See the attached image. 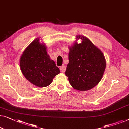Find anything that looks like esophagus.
I'll list each match as a JSON object with an SVG mask.
<instances>
[{
    "label": "esophagus",
    "instance_id": "34e87169",
    "mask_svg": "<svg viewBox=\"0 0 129 129\" xmlns=\"http://www.w3.org/2000/svg\"><path fill=\"white\" fill-rule=\"evenodd\" d=\"M60 70L61 73H64L66 71V67L64 66H61L60 67Z\"/></svg>",
    "mask_w": 129,
    "mask_h": 129
}]
</instances>
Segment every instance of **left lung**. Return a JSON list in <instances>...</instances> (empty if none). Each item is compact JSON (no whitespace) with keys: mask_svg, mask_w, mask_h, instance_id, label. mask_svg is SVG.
Segmentation results:
<instances>
[{"mask_svg":"<svg viewBox=\"0 0 129 129\" xmlns=\"http://www.w3.org/2000/svg\"><path fill=\"white\" fill-rule=\"evenodd\" d=\"M81 39L78 44L77 41ZM69 60L65 74L70 85L78 91L92 89L100 83L106 68L103 53L84 35H77L72 46H69Z\"/></svg>","mask_w":129,"mask_h":129,"instance_id":"obj_1","label":"left lung"}]
</instances>
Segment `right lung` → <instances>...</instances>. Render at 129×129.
<instances>
[{"mask_svg":"<svg viewBox=\"0 0 129 129\" xmlns=\"http://www.w3.org/2000/svg\"><path fill=\"white\" fill-rule=\"evenodd\" d=\"M40 41L39 38L35 39L24 50L20 59V66L26 79L42 88L51 84L60 70L50 58L45 45Z\"/></svg>","mask_w":129,"mask_h":129,"instance_id":"add662e5","label":"right lung"}]
</instances>
